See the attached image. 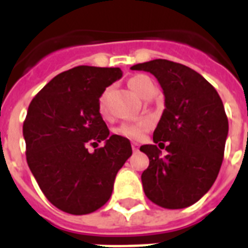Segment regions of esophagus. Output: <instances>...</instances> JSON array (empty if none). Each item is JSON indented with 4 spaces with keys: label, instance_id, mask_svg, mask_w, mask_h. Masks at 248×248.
Masks as SVG:
<instances>
[{
    "label": "esophagus",
    "instance_id": "esophagus-1",
    "mask_svg": "<svg viewBox=\"0 0 248 248\" xmlns=\"http://www.w3.org/2000/svg\"><path fill=\"white\" fill-rule=\"evenodd\" d=\"M131 147H133V151H138L140 145H138V143H135V142H133V143H131Z\"/></svg>",
    "mask_w": 248,
    "mask_h": 248
}]
</instances>
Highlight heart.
I'll return each mask as SVG.
<instances>
[{
    "mask_svg": "<svg viewBox=\"0 0 248 248\" xmlns=\"http://www.w3.org/2000/svg\"><path fill=\"white\" fill-rule=\"evenodd\" d=\"M129 87L135 95L142 98L145 95V93L150 87H153V83L147 77L135 76L129 81ZM108 93H110V89H106V90H103L102 94L98 98V110H99L101 114H106ZM149 127H150V124H149L147 119H140V121H135V122H130V124H124L118 126L115 129V134L122 135V137H126V138H131V140H140L149 130Z\"/></svg>",
    "mask_w": 248,
    "mask_h": 248,
    "instance_id": "1",
    "label": "heart"
}]
</instances>
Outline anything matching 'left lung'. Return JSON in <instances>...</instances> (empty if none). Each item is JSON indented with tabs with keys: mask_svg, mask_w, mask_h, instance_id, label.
<instances>
[{
	"mask_svg": "<svg viewBox=\"0 0 248 248\" xmlns=\"http://www.w3.org/2000/svg\"><path fill=\"white\" fill-rule=\"evenodd\" d=\"M131 69L155 77L166 106L153 134L155 145L140 146L150 161L140 177L146 197L163 208L188 207L211 188L222 166L229 134L223 102L210 82L182 63L153 60Z\"/></svg>",
	"mask_w": 248,
	"mask_h": 248,
	"instance_id": "8db88e82",
	"label": "left lung"
}]
</instances>
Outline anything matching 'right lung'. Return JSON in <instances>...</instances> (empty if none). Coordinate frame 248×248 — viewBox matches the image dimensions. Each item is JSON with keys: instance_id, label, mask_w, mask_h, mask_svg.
Returning <instances> with one entry per match:
<instances>
[{"instance_id": "add662e5", "label": "right lung", "mask_w": 248, "mask_h": 248, "mask_svg": "<svg viewBox=\"0 0 248 248\" xmlns=\"http://www.w3.org/2000/svg\"><path fill=\"white\" fill-rule=\"evenodd\" d=\"M121 77L119 67L77 66L54 77L29 105L26 161L49 202L67 214L102 207L133 154L130 140L110 135L98 110L99 95ZM99 141L105 146L89 153L87 145Z\"/></svg>"}]
</instances>
